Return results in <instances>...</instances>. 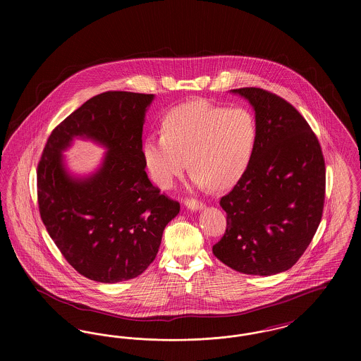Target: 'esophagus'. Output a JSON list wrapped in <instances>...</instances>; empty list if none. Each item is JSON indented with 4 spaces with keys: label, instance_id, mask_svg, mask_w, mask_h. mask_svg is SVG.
Returning a JSON list of instances; mask_svg holds the SVG:
<instances>
[{
    "label": "esophagus",
    "instance_id": "obj_1",
    "mask_svg": "<svg viewBox=\"0 0 361 361\" xmlns=\"http://www.w3.org/2000/svg\"><path fill=\"white\" fill-rule=\"evenodd\" d=\"M185 207L190 209V211H199V209L204 208V204L202 202H197V200H193V199H187L185 200Z\"/></svg>",
    "mask_w": 361,
    "mask_h": 361
}]
</instances>
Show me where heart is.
<instances>
[{
    "mask_svg": "<svg viewBox=\"0 0 361 361\" xmlns=\"http://www.w3.org/2000/svg\"><path fill=\"white\" fill-rule=\"evenodd\" d=\"M257 137V121L247 108L193 100L165 115L162 134L145 137L142 157L161 188H171L188 162L196 185L228 188L246 172Z\"/></svg>",
    "mask_w": 361,
    "mask_h": 361,
    "instance_id": "heart-1",
    "label": "heart"
}]
</instances>
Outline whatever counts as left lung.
I'll list each match as a JSON object with an SVG mask.
<instances>
[{
	"mask_svg": "<svg viewBox=\"0 0 361 361\" xmlns=\"http://www.w3.org/2000/svg\"><path fill=\"white\" fill-rule=\"evenodd\" d=\"M230 92L253 106L257 145L246 172L221 199L227 227L212 253L240 274L276 275L300 258L321 224L325 161L291 104L259 87Z\"/></svg>",
	"mask_w": 361,
	"mask_h": 361,
	"instance_id": "obj_1",
	"label": "left lung"
}]
</instances>
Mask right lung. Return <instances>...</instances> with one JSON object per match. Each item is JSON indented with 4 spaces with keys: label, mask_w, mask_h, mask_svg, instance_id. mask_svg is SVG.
Returning a JSON list of instances; mask_svg holds the SVG:
<instances>
[{
    "label": "right lung",
    "mask_w": 361,
    "mask_h": 361,
    "mask_svg": "<svg viewBox=\"0 0 361 361\" xmlns=\"http://www.w3.org/2000/svg\"><path fill=\"white\" fill-rule=\"evenodd\" d=\"M153 100L133 92L92 97L54 128L37 165L42 221L66 261L90 280L118 283L146 271L180 211L145 171L142 131ZM74 138L107 150L84 178L67 171L61 154Z\"/></svg>",
    "instance_id": "right-lung-1"
}]
</instances>
